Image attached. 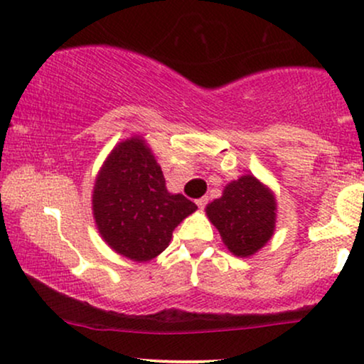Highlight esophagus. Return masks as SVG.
Returning a JSON list of instances; mask_svg holds the SVG:
<instances>
[{
    "mask_svg": "<svg viewBox=\"0 0 364 364\" xmlns=\"http://www.w3.org/2000/svg\"><path fill=\"white\" fill-rule=\"evenodd\" d=\"M208 203H209V199H208V197H203V199H197V200H196V204L199 205L200 209H204L205 205H208Z\"/></svg>",
    "mask_w": 364,
    "mask_h": 364,
    "instance_id": "esophagus-1",
    "label": "esophagus"
}]
</instances>
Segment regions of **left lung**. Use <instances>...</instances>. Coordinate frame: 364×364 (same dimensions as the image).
I'll return each instance as SVG.
<instances>
[{"instance_id": "1", "label": "left lung", "mask_w": 364, "mask_h": 364, "mask_svg": "<svg viewBox=\"0 0 364 364\" xmlns=\"http://www.w3.org/2000/svg\"><path fill=\"white\" fill-rule=\"evenodd\" d=\"M275 199L253 175L231 182L205 208L210 223L218 228L224 245L237 257H250L264 246L275 230Z\"/></svg>"}]
</instances>
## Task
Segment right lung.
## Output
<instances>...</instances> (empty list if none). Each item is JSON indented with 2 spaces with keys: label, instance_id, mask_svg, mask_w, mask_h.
Instances as JSON below:
<instances>
[{
  "label": "right lung",
  "instance_id": "add662e5",
  "mask_svg": "<svg viewBox=\"0 0 364 364\" xmlns=\"http://www.w3.org/2000/svg\"><path fill=\"white\" fill-rule=\"evenodd\" d=\"M92 209L97 230L116 253L148 262L167 248L175 228L197 205L170 194L151 151L141 138H129L102 165Z\"/></svg>",
  "mask_w": 364,
  "mask_h": 364
}]
</instances>
